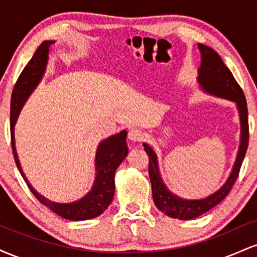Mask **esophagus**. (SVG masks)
I'll return each instance as SVG.
<instances>
[{
  "mask_svg": "<svg viewBox=\"0 0 257 257\" xmlns=\"http://www.w3.org/2000/svg\"><path fill=\"white\" fill-rule=\"evenodd\" d=\"M129 140L133 141V143H140L144 139V133L140 131V129H131L128 134Z\"/></svg>",
  "mask_w": 257,
  "mask_h": 257,
  "instance_id": "esophagus-1",
  "label": "esophagus"
}]
</instances>
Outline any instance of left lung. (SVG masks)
<instances>
[{
  "instance_id": "8db88e82",
  "label": "left lung",
  "mask_w": 257,
  "mask_h": 257,
  "mask_svg": "<svg viewBox=\"0 0 257 257\" xmlns=\"http://www.w3.org/2000/svg\"><path fill=\"white\" fill-rule=\"evenodd\" d=\"M198 49L202 55V61L198 69V82L200 89L209 95L216 98L231 100L238 108L240 120V143L237 157L233 164L232 172L216 192L202 199H185L170 192L169 188L164 184L159 173L158 158L156 152L149 144L144 143V150L149 156V175L152 185L153 202L162 213L173 219L192 220L202 214L206 213L217 205L231 191L233 184L238 178L241 163L245 157L247 143H249V123H247V107L246 100L243 90L237 83L232 72L223 64L222 59L210 47L198 44Z\"/></svg>"
}]
</instances>
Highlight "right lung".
<instances>
[{
  "instance_id": "obj_1",
  "label": "right lung",
  "mask_w": 257,
  "mask_h": 257,
  "mask_svg": "<svg viewBox=\"0 0 257 257\" xmlns=\"http://www.w3.org/2000/svg\"><path fill=\"white\" fill-rule=\"evenodd\" d=\"M54 41H44L35 52L34 57L26 65L25 69L20 73L11 99V139L12 150L16 164L20 174L24 178L29 188L34 196L42 203L48 206L52 211L58 214L64 219L72 221L89 220L99 216L111 204L114 196V173L119 167V164L124 161L128 155V146H126V131L119 132L108 137L98 145L95 153V179L90 191L81 199L71 203H57L47 199L42 194H40L32 187L29 180L26 179L22 166H20L19 157L17 153L16 137H14V126L19 117L23 106L31 95L32 91L36 89L43 78L46 72L47 64L49 58V48Z\"/></svg>"
}]
</instances>
